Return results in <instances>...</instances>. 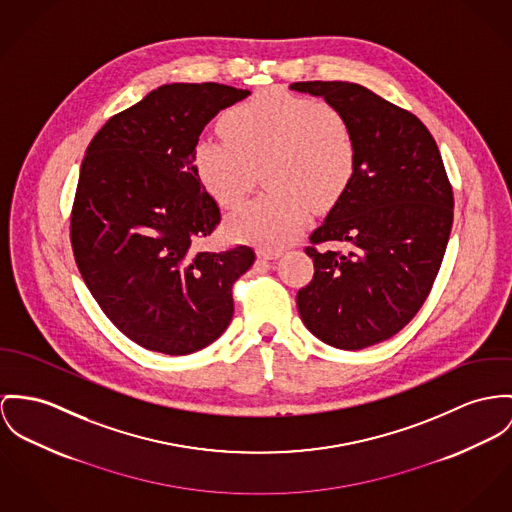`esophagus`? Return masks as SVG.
I'll return each instance as SVG.
<instances>
[{
	"mask_svg": "<svg viewBox=\"0 0 512 512\" xmlns=\"http://www.w3.org/2000/svg\"><path fill=\"white\" fill-rule=\"evenodd\" d=\"M257 257H259V259H265V261H273V259H278V257H280V251L259 249V251H257Z\"/></svg>",
	"mask_w": 512,
	"mask_h": 512,
	"instance_id": "esophagus-1",
	"label": "esophagus"
}]
</instances>
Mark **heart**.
I'll use <instances>...</instances> for the list:
<instances>
[{
    "mask_svg": "<svg viewBox=\"0 0 512 512\" xmlns=\"http://www.w3.org/2000/svg\"><path fill=\"white\" fill-rule=\"evenodd\" d=\"M226 140L200 138L193 169L204 193L226 210L237 208L265 165L267 195L228 222V234L269 249L292 243L319 208L345 195L356 171V140L345 115L310 97L265 89L220 118Z\"/></svg>",
    "mask_w": 512,
    "mask_h": 512,
    "instance_id": "heart-1",
    "label": "heart"
}]
</instances>
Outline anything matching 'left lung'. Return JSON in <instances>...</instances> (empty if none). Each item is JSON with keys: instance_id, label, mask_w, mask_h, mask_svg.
<instances>
[{"instance_id": "obj_1", "label": "left lung", "mask_w": 512, "mask_h": 512, "mask_svg": "<svg viewBox=\"0 0 512 512\" xmlns=\"http://www.w3.org/2000/svg\"><path fill=\"white\" fill-rule=\"evenodd\" d=\"M290 89L323 97L353 128V181L310 236L314 278L296 304L317 339L358 351L394 337L425 304L452 230V185L431 132L409 111L349 81ZM321 242L352 247L317 250Z\"/></svg>"}]
</instances>
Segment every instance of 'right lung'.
Returning a JSON list of instances; mask_svg holds the SVG:
<instances>
[{"mask_svg":"<svg viewBox=\"0 0 512 512\" xmlns=\"http://www.w3.org/2000/svg\"><path fill=\"white\" fill-rule=\"evenodd\" d=\"M247 95L212 81L161 85L109 118L81 161L70 218L76 265L105 315L148 351L195 353L232 321V286L255 251H197L220 208L198 183L193 148Z\"/></svg>","mask_w":512,"mask_h":512,"instance_id":"add662e5","label":"right lung"}]
</instances>
